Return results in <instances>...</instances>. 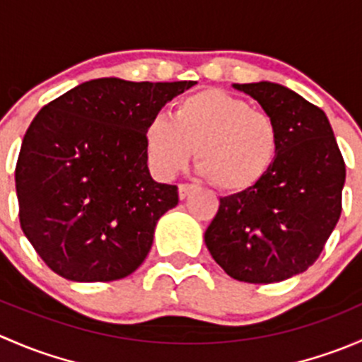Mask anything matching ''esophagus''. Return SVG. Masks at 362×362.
<instances>
[{
  "mask_svg": "<svg viewBox=\"0 0 362 362\" xmlns=\"http://www.w3.org/2000/svg\"><path fill=\"white\" fill-rule=\"evenodd\" d=\"M192 191H194V185L192 184H178V196H180V199L187 198Z\"/></svg>",
  "mask_w": 362,
  "mask_h": 362,
  "instance_id": "1",
  "label": "esophagus"
}]
</instances>
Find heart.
I'll use <instances>...</instances> for the list:
<instances>
[{
	"instance_id": "heart-1",
	"label": "heart",
	"mask_w": 362,
	"mask_h": 362,
	"mask_svg": "<svg viewBox=\"0 0 362 362\" xmlns=\"http://www.w3.org/2000/svg\"><path fill=\"white\" fill-rule=\"evenodd\" d=\"M275 117L222 89L182 98L171 120L154 115L144 127V151L156 177L170 180L196 148L199 171L226 192L249 191L279 154Z\"/></svg>"
}]
</instances>
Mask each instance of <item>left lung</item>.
Instances as JSON below:
<instances>
[{"label":"left lung","instance_id":"8db88e82","mask_svg":"<svg viewBox=\"0 0 362 362\" xmlns=\"http://www.w3.org/2000/svg\"><path fill=\"white\" fill-rule=\"evenodd\" d=\"M279 124V154L259 184L221 198L204 243L240 282L273 284L319 259L341 215L345 160L326 113L287 87L236 83Z\"/></svg>","mask_w":362,"mask_h":362}]
</instances>
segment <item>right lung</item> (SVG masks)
I'll use <instances>...</instances> for the list:
<instances>
[{
    "label": "right lung",
    "instance_id": "add662e5",
    "mask_svg": "<svg viewBox=\"0 0 362 362\" xmlns=\"http://www.w3.org/2000/svg\"><path fill=\"white\" fill-rule=\"evenodd\" d=\"M194 83L98 78L36 113L16 189L21 228L54 273L112 282L145 261L160 215L177 206L178 187L152 180L144 127Z\"/></svg>",
    "mask_w": 362,
    "mask_h": 362
}]
</instances>
